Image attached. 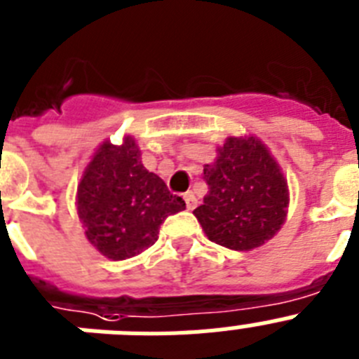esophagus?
I'll return each instance as SVG.
<instances>
[{
    "mask_svg": "<svg viewBox=\"0 0 359 359\" xmlns=\"http://www.w3.org/2000/svg\"><path fill=\"white\" fill-rule=\"evenodd\" d=\"M184 201H186V208L188 210H195L197 208V198H195V195L191 191L184 193Z\"/></svg>",
    "mask_w": 359,
    "mask_h": 359,
    "instance_id": "obj_1",
    "label": "esophagus"
}]
</instances>
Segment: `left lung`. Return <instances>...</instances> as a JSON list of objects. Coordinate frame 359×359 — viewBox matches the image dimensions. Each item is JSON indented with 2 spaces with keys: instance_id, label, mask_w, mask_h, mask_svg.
Listing matches in <instances>:
<instances>
[{
  "instance_id": "obj_1",
  "label": "left lung",
  "mask_w": 359,
  "mask_h": 359,
  "mask_svg": "<svg viewBox=\"0 0 359 359\" xmlns=\"http://www.w3.org/2000/svg\"><path fill=\"white\" fill-rule=\"evenodd\" d=\"M204 180L208 195L193 213L211 242L249 251L282 227L287 182L258 139L229 137L217 161L204 166Z\"/></svg>"
}]
</instances>
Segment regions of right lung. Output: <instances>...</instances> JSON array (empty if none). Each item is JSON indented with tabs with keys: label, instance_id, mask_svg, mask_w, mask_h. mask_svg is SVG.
I'll return each instance as SVG.
<instances>
[{
	"label": "right lung",
	"instance_id": "1",
	"mask_svg": "<svg viewBox=\"0 0 359 359\" xmlns=\"http://www.w3.org/2000/svg\"><path fill=\"white\" fill-rule=\"evenodd\" d=\"M186 210L161 177L144 170L132 137L99 148L77 188V213L86 238L114 260L135 257L157 242L168 215Z\"/></svg>",
	"mask_w": 359,
	"mask_h": 359
}]
</instances>
